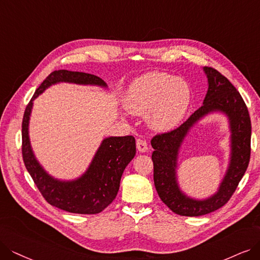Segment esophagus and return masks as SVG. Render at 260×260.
I'll use <instances>...</instances> for the list:
<instances>
[{"label":"esophagus","mask_w":260,"mask_h":260,"mask_svg":"<svg viewBox=\"0 0 260 260\" xmlns=\"http://www.w3.org/2000/svg\"><path fill=\"white\" fill-rule=\"evenodd\" d=\"M137 148L140 152H146L148 150V146L146 141L144 140H138L137 141Z\"/></svg>","instance_id":"obj_1"}]
</instances>
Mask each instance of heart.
<instances>
[{
    "instance_id": "heart-1",
    "label": "heart",
    "mask_w": 260,
    "mask_h": 260,
    "mask_svg": "<svg viewBox=\"0 0 260 260\" xmlns=\"http://www.w3.org/2000/svg\"><path fill=\"white\" fill-rule=\"evenodd\" d=\"M188 82L165 72L150 71L129 85L122 103L133 115H145L148 126L155 131L175 129L184 118L191 103Z\"/></svg>"
}]
</instances>
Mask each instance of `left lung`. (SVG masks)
<instances>
[{
  "mask_svg": "<svg viewBox=\"0 0 260 260\" xmlns=\"http://www.w3.org/2000/svg\"><path fill=\"white\" fill-rule=\"evenodd\" d=\"M203 69L208 79V90L203 106L177 129L158 134L151 140L154 149L151 159L155 190L161 201L173 212L184 216H200L223 207L242 179L251 155V119L240 92L217 70L211 67ZM213 112L224 113L229 120L231 131L230 163L218 191L207 199L197 200L186 196L179 186V151L189 130L202 118Z\"/></svg>",
  "mask_w": 260,
  "mask_h": 260,
  "instance_id": "8db88e82",
  "label": "left lung"
}]
</instances>
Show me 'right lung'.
Returning a JSON list of instances; mask_svg holds the SVG:
<instances>
[{
	"label": "right lung",
	"instance_id": "obj_1",
	"mask_svg": "<svg viewBox=\"0 0 260 260\" xmlns=\"http://www.w3.org/2000/svg\"><path fill=\"white\" fill-rule=\"evenodd\" d=\"M57 83H72L108 88L97 76L85 72L55 70L36 89L26 106L22 120V157L25 168L45 200L61 210L79 214H96L115 200L121 175L136 155V139L132 136L103 139L88 169L80 177L60 180L48 174L36 159L29 141L28 126L34 100Z\"/></svg>",
	"mask_w": 260,
	"mask_h": 260
}]
</instances>
